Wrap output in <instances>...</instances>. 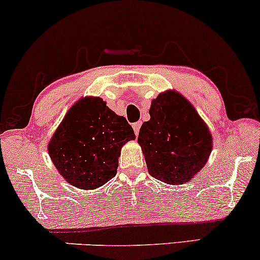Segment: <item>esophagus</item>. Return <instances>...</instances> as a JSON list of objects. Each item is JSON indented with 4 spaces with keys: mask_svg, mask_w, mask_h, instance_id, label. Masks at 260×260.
Listing matches in <instances>:
<instances>
[{
    "mask_svg": "<svg viewBox=\"0 0 260 260\" xmlns=\"http://www.w3.org/2000/svg\"><path fill=\"white\" fill-rule=\"evenodd\" d=\"M141 125H142V123H141V121H136V123L133 124V129H134V131H135V135H136V136L139 135Z\"/></svg>",
    "mask_w": 260,
    "mask_h": 260,
    "instance_id": "obj_1",
    "label": "esophagus"
}]
</instances>
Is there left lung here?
Segmentation results:
<instances>
[{
    "mask_svg": "<svg viewBox=\"0 0 260 260\" xmlns=\"http://www.w3.org/2000/svg\"><path fill=\"white\" fill-rule=\"evenodd\" d=\"M150 119L139 139L152 177L168 184H183L204 168L212 150L207 125L183 95L168 90L149 108Z\"/></svg>",
    "mask_w": 260,
    "mask_h": 260,
    "instance_id": "1",
    "label": "left lung"
}]
</instances>
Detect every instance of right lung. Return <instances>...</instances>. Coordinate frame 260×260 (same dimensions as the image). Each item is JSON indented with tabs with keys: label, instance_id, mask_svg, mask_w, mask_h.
<instances>
[{
	"label": "right lung",
	"instance_id": "1",
	"mask_svg": "<svg viewBox=\"0 0 260 260\" xmlns=\"http://www.w3.org/2000/svg\"><path fill=\"white\" fill-rule=\"evenodd\" d=\"M133 127L101 98L86 96L70 108L48 143V153L60 175L73 187L99 188L117 174L118 156Z\"/></svg>",
	"mask_w": 260,
	"mask_h": 260
}]
</instances>
